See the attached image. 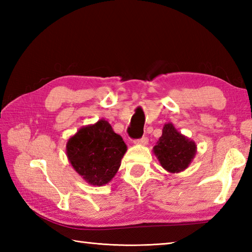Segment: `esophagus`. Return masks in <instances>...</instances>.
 <instances>
[{
	"label": "esophagus",
	"instance_id": "esophagus-1",
	"mask_svg": "<svg viewBox=\"0 0 252 252\" xmlns=\"http://www.w3.org/2000/svg\"><path fill=\"white\" fill-rule=\"evenodd\" d=\"M134 143L137 144V145H147V144H148V138L146 136H143L142 138H140V140L134 141Z\"/></svg>",
	"mask_w": 252,
	"mask_h": 252
}]
</instances>
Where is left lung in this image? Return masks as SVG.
<instances>
[{
    "instance_id": "left-lung-1",
    "label": "left lung",
    "mask_w": 252,
    "mask_h": 252,
    "mask_svg": "<svg viewBox=\"0 0 252 252\" xmlns=\"http://www.w3.org/2000/svg\"><path fill=\"white\" fill-rule=\"evenodd\" d=\"M153 153L160 165L170 173H180L189 167L197 153L196 143L175 129L172 123H165Z\"/></svg>"
}]
</instances>
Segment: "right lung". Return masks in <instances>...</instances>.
Returning <instances> with one entry per match:
<instances>
[{
	"label": "right lung",
	"instance_id": "right-lung-1",
	"mask_svg": "<svg viewBox=\"0 0 252 252\" xmlns=\"http://www.w3.org/2000/svg\"><path fill=\"white\" fill-rule=\"evenodd\" d=\"M126 152L122 137L104 119L79 129L69 137L66 154L74 171L94 186H103L112 180Z\"/></svg>",
	"mask_w": 252,
	"mask_h": 252
}]
</instances>
